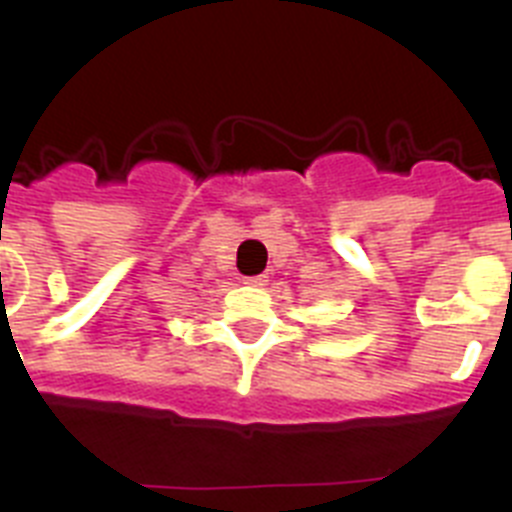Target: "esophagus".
Returning <instances> with one entry per match:
<instances>
[{
    "label": "esophagus",
    "instance_id": "esophagus-1",
    "mask_svg": "<svg viewBox=\"0 0 512 512\" xmlns=\"http://www.w3.org/2000/svg\"><path fill=\"white\" fill-rule=\"evenodd\" d=\"M266 282H269V277H266V274H256V277H246V284H251V287H264Z\"/></svg>",
    "mask_w": 512,
    "mask_h": 512
}]
</instances>
